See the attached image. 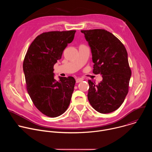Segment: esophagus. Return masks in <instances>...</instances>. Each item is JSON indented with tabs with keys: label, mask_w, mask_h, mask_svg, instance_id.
Wrapping results in <instances>:
<instances>
[{
	"label": "esophagus",
	"mask_w": 152,
	"mask_h": 152,
	"mask_svg": "<svg viewBox=\"0 0 152 152\" xmlns=\"http://www.w3.org/2000/svg\"><path fill=\"white\" fill-rule=\"evenodd\" d=\"M83 78H82V77H78V78H77V79H76V83L80 82H82V81H83Z\"/></svg>",
	"instance_id": "1"
}]
</instances>
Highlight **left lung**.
Returning a JSON list of instances; mask_svg holds the SVG:
<instances>
[{"label":"left lung","mask_w":152,"mask_h":152,"mask_svg":"<svg viewBox=\"0 0 152 152\" xmlns=\"http://www.w3.org/2000/svg\"><path fill=\"white\" fill-rule=\"evenodd\" d=\"M91 50L93 73L102 75L96 84L88 80V99L102 114L112 113L122 104L129 91L131 76L127 52L123 43L104 29L82 30Z\"/></svg>","instance_id":"obj_1"}]
</instances>
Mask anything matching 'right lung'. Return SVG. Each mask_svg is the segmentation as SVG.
Segmentation results:
<instances>
[{
  "label": "right lung",
  "instance_id": "add662e5",
  "mask_svg": "<svg viewBox=\"0 0 152 152\" xmlns=\"http://www.w3.org/2000/svg\"><path fill=\"white\" fill-rule=\"evenodd\" d=\"M76 31H50L38 35L25 55L23 68L28 93L43 114L56 117L70 104L76 80L73 77L54 78L53 66L74 39Z\"/></svg>",
  "mask_w": 152,
  "mask_h": 152
}]
</instances>
